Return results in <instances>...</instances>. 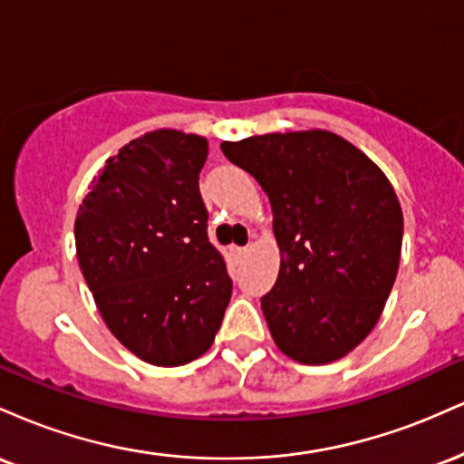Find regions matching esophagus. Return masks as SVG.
<instances>
[{
    "label": "esophagus",
    "instance_id": "esophagus-1",
    "mask_svg": "<svg viewBox=\"0 0 464 464\" xmlns=\"http://www.w3.org/2000/svg\"><path fill=\"white\" fill-rule=\"evenodd\" d=\"M231 253L236 255V259H242L244 255L248 253V248H246V246H233V248H231Z\"/></svg>",
    "mask_w": 464,
    "mask_h": 464
}]
</instances>
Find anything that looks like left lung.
I'll return each mask as SVG.
<instances>
[{
	"label": "left lung",
	"instance_id": "obj_1",
	"mask_svg": "<svg viewBox=\"0 0 464 464\" xmlns=\"http://www.w3.org/2000/svg\"><path fill=\"white\" fill-rule=\"evenodd\" d=\"M273 207L281 268L262 296L275 344L301 364H329L380 321L395 284L403 214L386 174L329 130L222 141Z\"/></svg>",
	"mask_w": 464,
	"mask_h": 464
}]
</instances>
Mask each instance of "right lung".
<instances>
[{"mask_svg":"<svg viewBox=\"0 0 464 464\" xmlns=\"http://www.w3.org/2000/svg\"><path fill=\"white\" fill-rule=\"evenodd\" d=\"M207 140L152 130L111 157L76 216V253L111 334L154 366L214 344L231 276L207 237L198 174Z\"/></svg>","mask_w":464,"mask_h":464,"instance_id":"add662e5","label":"right lung"}]
</instances>
